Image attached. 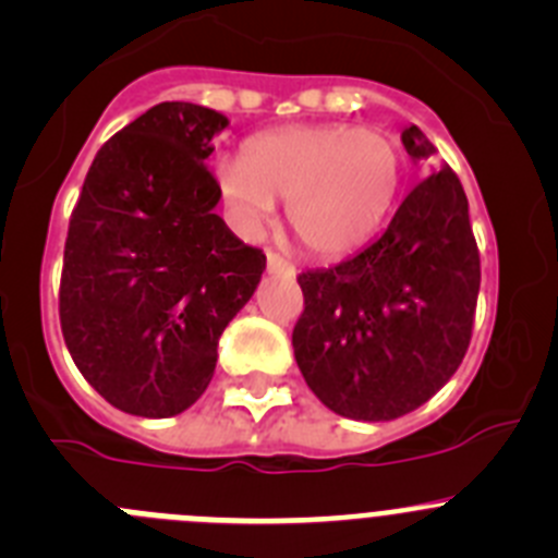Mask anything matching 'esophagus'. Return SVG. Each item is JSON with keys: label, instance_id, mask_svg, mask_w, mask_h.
I'll return each mask as SVG.
<instances>
[{"label": "esophagus", "instance_id": "obj_1", "mask_svg": "<svg viewBox=\"0 0 558 558\" xmlns=\"http://www.w3.org/2000/svg\"><path fill=\"white\" fill-rule=\"evenodd\" d=\"M267 269L275 275H286V278L294 275V264H291L289 258H283L280 253H275V250H269L267 253Z\"/></svg>", "mask_w": 558, "mask_h": 558}]
</instances>
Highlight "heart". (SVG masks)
Instances as JSON below:
<instances>
[{"label":"heart","mask_w":558,"mask_h":558,"mask_svg":"<svg viewBox=\"0 0 558 558\" xmlns=\"http://www.w3.org/2000/svg\"><path fill=\"white\" fill-rule=\"evenodd\" d=\"M402 150L388 132L350 123H296L258 134L215 181L244 231H258L286 203L291 233L322 258L366 244L402 186Z\"/></svg>","instance_id":"heart-1"}]
</instances>
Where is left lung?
I'll return each mask as SVG.
<instances>
[{"label":"left lung","instance_id":"8db88e82","mask_svg":"<svg viewBox=\"0 0 558 558\" xmlns=\"http://www.w3.org/2000/svg\"><path fill=\"white\" fill-rule=\"evenodd\" d=\"M402 143L413 159L435 154L418 126ZM478 280L465 190L454 170H437L408 192L377 242L296 278L305 308L291 343L308 388L347 418L413 413L465 357Z\"/></svg>","mask_w":558,"mask_h":558}]
</instances>
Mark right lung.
<instances>
[{"instance_id": "add662e5", "label": "right lung", "mask_w": 558, "mask_h": 558, "mask_svg": "<svg viewBox=\"0 0 558 558\" xmlns=\"http://www.w3.org/2000/svg\"><path fill=\"white\" fill-rule=\"evenodd\" d=\"M226 114L161 101L109 137L71 211L60 327L112 408L184 413L215 377L217 341L267 269L233 236L206 168Z\"/></svg>"}]
</instances>
